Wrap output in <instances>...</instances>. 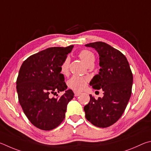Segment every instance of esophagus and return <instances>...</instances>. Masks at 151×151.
<instances>
[{
  "label": "esophagus",
  "mask_w": 151,
  "mask_h": 151,
  "mask_svg": "<svg viewBox=\"0 0 151 151\" xmlns=\"http://www.w3.org/2000/svg\"><path fill=\"white\" fill-rule=\"evenodd\" d=\"M81 94L80 92H78V91H74V96H75V97H78L80 96V95Z\"/></svg>",
  "instance_id": "obj_1"
}]
</instances>
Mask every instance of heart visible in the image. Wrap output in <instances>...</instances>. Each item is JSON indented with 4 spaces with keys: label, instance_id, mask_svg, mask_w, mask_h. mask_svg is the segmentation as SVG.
Returning <instances> with one entry per match:
<instances>
[{
    "label": "heart",
    "instance_id": "1",
    "mask_svg": "<svg viewBox=\"0 0 151 151\" xmlns=\"http://www.w3.org/2000/svg\"><path fill=\"white\" fill-rule=\"evenodd\" d=\"M79 57L86 65L90 62H94L95 60L94 54L91 51L88 50H81L79 53ZM69 63H70V60H69L68 58H66L62 62V65H61V71L64 75H66L68 73ZM87 80H88V79L86 78H83L78 76H73L68 81V85L70 88L74 89V90L81 91L86 88Z\"/></svg>",
    "mask_w": 151,
    "mask_h": 151
}]
</instances>
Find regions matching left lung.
Wrapping results in <instances>:
<instances>
[{"mask_svg":"<svg viewBox=\"0 0 151 151\" xmlns=\"http://www.w3.org/2000/svg\"><path fill=\"white\" fill-rule=\"evenodd\" d=\"M98 52L100 68L89 85L94 89H101L104 97L90 101L84 107L86 117L93 125L108 127L119 119L131 96L133 74L126 57L119 50L105 42L86 44Z\"/></svg>","mask_w":151,"mask_h":151,"instance_id":"8db88e82","label":"left lung"}]
</instances>
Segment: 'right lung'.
I'll use <instances>...</instances> for the list:
<instances>
[{"label":"right lung","mask_w":151,"mask_h":151,"mask_svg":"<svg viewBox=\"0 0 151 151\" xmlns=\"http://www.w3.org/2000/svg\"><path fill=\"white\" fill-rule=\"evenodd\" d=\"M73 47H49L28 57L20 68L17 80L18 101L28 120L42 130L59 126L68 104L73 98V92L67 90L60 73L61 65ZM63 91L65 93L60 99L49 97Z\"/></svg>","instance_id":"1"}]
</instances>
